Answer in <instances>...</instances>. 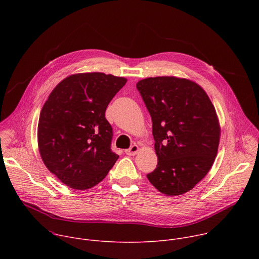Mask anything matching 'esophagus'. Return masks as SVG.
<instances>
[{
	"label": "esophagus",
	"instance_id": "esophagus-1",
	"mask_svg": "<svg viewBox=\"0 0 259 259\" xmlns=\"http://www.w3.org/2000/svg\"><path fill=\"white\" fill-rule=\"evenodd\" d=\"M139 151V147H138V145H136V144H133L130 149H128V150H126L125 151V154L126 155H128V156H134V155H136L137 154V152Z\"/></svg>",
	"mask_w": 259,
	"mask_h": 259
}]
</instances>
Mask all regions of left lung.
Wrapping results in <instances>:
<instances>
[{"label": "left lung", "instance_id": "obj_1", "mask_svg": "<svg viewBox=\"0 0 259 259\" xmlns=\"http://www.w3.org/2000/svg\"><path fill=\"white\" fill-rule=\"evenodd\" d=\"M136 88L152 118L158 157L147 179L167 196L191 191L217 155L220 127L211 100L198 84L175 77L147 78Z\"/></svg>", "mask_w": 259, "mask_h": 259}]
</instances>
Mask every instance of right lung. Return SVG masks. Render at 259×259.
Here are the masks:
<instances>
[{"mask_svg": "<svg viewBox=\"0 0 259 259\" xmlns=\"http://www.w3.org/2000/svg\"><path fill=\"white\" fill-rule=\"evenodd\" d=\"M126 82L103 72L77 73L62 80L45 102L38 125L39 151L48 170L67 187H95L118 160L105 109Z\"/></svg>", "mask_w": 259, "mask_h": 259, "instance_id": "right-lung-1", "label": "right lung"}]
</instances>
